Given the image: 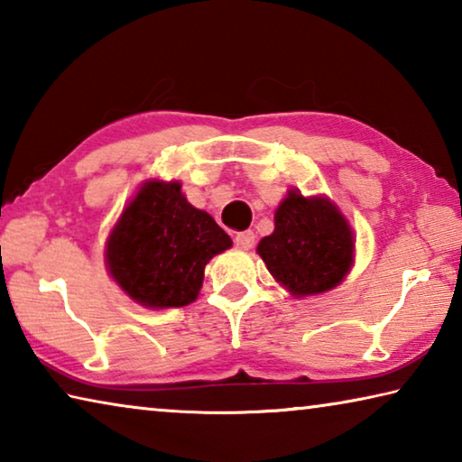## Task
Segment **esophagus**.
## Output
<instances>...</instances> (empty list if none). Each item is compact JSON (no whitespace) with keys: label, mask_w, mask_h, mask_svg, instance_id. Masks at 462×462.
I'll return each instance as SVG.
<instances>
[{"label":"esophagus","mask_w":462,"mask_h":462,"mask_svg":"<svg viewBox=\"0 0 462 462\" xmlns=\"http://www.w3.org/2000/svg\"><path fill=\"white\" fill-rule=\"evenodd\" d=\"M254 238L256 236H254L253 230H245V232H238L236 234V238H234V242H236V246L240 250H248V248H253Z\"/></svg>","instance_id":"34e87169"}]
</instances>
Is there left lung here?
Masks as SVG:
<instances>
[{"label":"left lung","instance_id":"obj_1","mask_svg":"<svg viewBox=\"0 0 462 462\" xmlns=\"http://www.w3.org/2000/svg\"><path fill=\"white\" fill-rule=\"evenodd\" d=\"M256 253L293 297L322 295L353 269L355 232L330 198L289 189L275 209V230Z\"/></svg>","mask_w":462,"mask_h":462}]
</instances>
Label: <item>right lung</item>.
<instances>
[{"label": "right lung", "mask_w": 462, "mask_h": 462, "mask_svg": "<svg viewBox=\"0 0 462 462\" xmlns=\"http://www.w3.org/2000/svg\"><path fill=\"white\" fill-rule=\"evenodd\" d=\"M230 246L214 217L187 201L181 183L148 179L107 234L106 267L140 306L183 308L198 300L206 264Z\"/></svg>", "instance_id": "right-lung-1"}]
</instances>
